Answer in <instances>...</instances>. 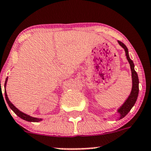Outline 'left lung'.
Masks as SVG:
<instances>
[{
  "instance_id": "obj_1",
  "label": "left lung",
  "mask_w": 151,
  "mask_h": 151,
  "mask_svg": "<svg viewBox=\"0 0 151 151\" xmlns=\"http://www.w3.org/2000/svg\"><path fill=\"white\" fill-rule=\"evenodd\" d=\"M118 43L125 50L126 52V58H127L128 61H129V64H130L131 70H132V89L131 94L129 95V98L127 99L125 103L122 106L120 107V109H118V112L121 114V118H124L126 115L129 112V111L131 110L133 106L134 105L135 102H136L137 99L138 93H139V79H138V75L137 74L136 71L134 70V65L133 61L130 59L129 55V51H128V49L126 47V45L123 43V42H119L118 41Z\"/></svg>"
}]
</instances>
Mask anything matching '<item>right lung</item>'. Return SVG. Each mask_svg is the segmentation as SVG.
Here are the masks:
<instances>
[{
    "instance_id": "add662e5",
    "label": "right lung",
    "mask_w": 151,
    "mask_h": 151,
    "mask_svg": "<svg viewBox=\"0 0 151 151\" xmlns=\"http://www.w3.org/2000/svg\"><path fill=\"white\" fill-rule=\"evenodd\" d=\"M7 80H8V77L6 79L5 85H5V87H6V85ZM5 98H6V100L7 104H9V107L14 111V113L16 114L17 116H19V118H21L22 119L25 120V121H30V122H39V121H42V119H41V118H33V117H30V115H26V114L23 113V112H22L21 111H19V109H17V108L15 107V106L12 104V102L9 101L8 96H7V94H6V91H5Z\"/></svg>"
}]
</instances>
